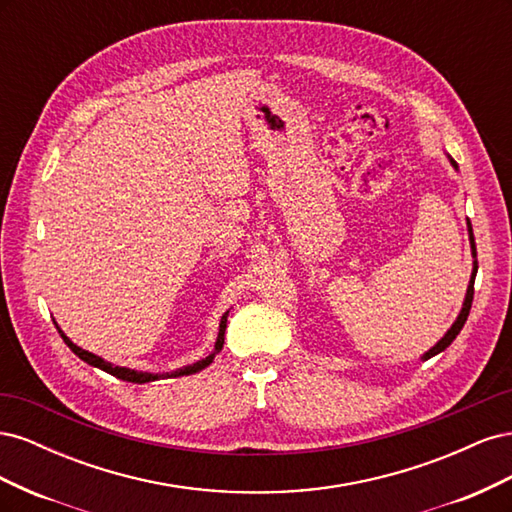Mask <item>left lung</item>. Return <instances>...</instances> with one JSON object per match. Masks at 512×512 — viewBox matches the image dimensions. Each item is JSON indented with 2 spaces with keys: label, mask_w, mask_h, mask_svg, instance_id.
Returning a JSON list of instances; mask_svg holds the SVG:
<instances>
[{
  "label": "left lung",
  "mask_w": 512,
  "mask_h": 512,
  "mask_svg": "<svg viewBox=\"0 0 512 512\" xmlns=\"http://www.w3.org/2000/svg\"><path fill=\"white\" fill-rule=\"evenodd\" d=\"M453 162V166L457 168V164H455V160H451ZM470 224V222H468ZM470 245H472V256L476 258V243H474V235H472V226H470ZM476 271H478V262L474 260V269H472V277H470V286H468V292H466V301H463V307H461V314L457 316V320H455V324L451 329H448V333L440 339V342L433 346L429 352H425V356L423 359L427 361V359H431V356H436L438 352H442V350H446L448 346L453 344V339L459 335V331L463 329V324H466V320H468V314H470V307H472V299H474V280H476Z\"/></svg>",
  "instance_id": "left-lung-1"
}]
</instances>
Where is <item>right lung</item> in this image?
<instances>
[{
	"label": "right lung",
	"instance_id": "obj_1",
	"mask_svg": "<svg viewBox=\"0 0 512 512\" xmlns=\"http://www.w3.org/2000/svg\"><path fill=\"white\" fill-rule=\"evenodd\" d=\"M226 318H228V312L222 316V322H220V333H218V342H215V348H213V352L207 356V359H203V361H198V363H194V365H188V367H183V369H177V371H170V374H147V371H134V369H128V367H117V365H111V363H106L104 359H100V356H96V354H91V352H87V350H83V348H79L76 344H72L70 339L61 333V337H64V342L68 344V348L79 356V359H83L85 363H89V365H94V367H100L102 371H106V374H111V376H115V378H121V380H126V382H136V384H145V382H151V380H158V378H179V376H190V374H196V371H200V369H205L211 361H213V356L218 354L220 350H222V346H224V331H226ZM59 329V327H57Z\"/></svg>",
	"mask_w": 512,
	"mask_h": 512
}]
</instances>
